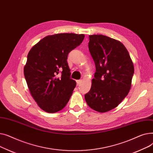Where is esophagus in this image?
I'll return each instance as SVG.
<instances>
[{"label": "esophagus", "mask_w": 153, "mask_h": 153, "mask_svg": "<svg viewBox=\"0 0 153 153\" xmlns=\"http://www.w3.org/2000/svg\"><path fill=\"white\" fill-rule=\"evenodd\" d=\"M76 82H77V85H80V84H81V82H82V80H81V79L77 80Z\"/></svg>", "instance_id": "34e87169"}]
</instances>
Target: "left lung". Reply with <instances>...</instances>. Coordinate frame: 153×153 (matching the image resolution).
<instances>
[{
    "label": "left lung",
    "mask_w": 153,
    "mask_h": 153,
    "mask_svg": "<svg viewBox=\"0 0 153 153\" xmlns=\"http://www.w3.org/2000/svg\"><path fill=\"white\" fill-rule=\"evenodd\" d=\"M89 37V50L96 72L85 99L91 108L103 113L117 107L128 95L134 66L129 53L121 42L102 35Z\"/></svg>",
    "instance_id": "left-lung-1"
}]
</instances>
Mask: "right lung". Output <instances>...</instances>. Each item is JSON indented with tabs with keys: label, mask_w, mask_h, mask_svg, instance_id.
I'll use <instances>...</instances> for the list:
<instances>
[{
	"label": "right lung",
	"mask_w": 153,
	"mask_h": 153,
	"mask_svg": "<svg viewBox=\"0 0 153 153\" xmlns=\"http://www.w3.org/2000/svg\"><path fill=\"white\" fill-rule=\"evenodd\" d=\"M84 36L76 33L49 35L29 51L24 76L32 97L44 111L55 113L69 102L76 82L70 78L68 56Z\"/></svg>",
	"instance_id": "1"
}]
</instances>
